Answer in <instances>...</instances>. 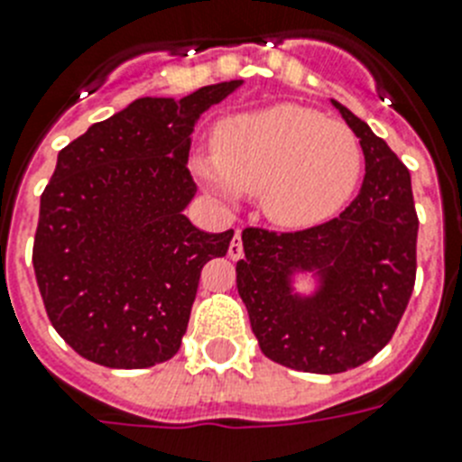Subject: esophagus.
Returning <instances> with one entry per match:
<instances>
[{"mask_svg":"<svg viewBox=\"0 0 462 462\" xmlns=\"http://www.w3.org/2000/svg\"><path fill=\"white\" fill-rule=\"evenodd\" d=\"M228 256H231L234 261L243 256V238H240V234H236L234 240H231V245H228Z\"/></svg>","mask_w":462,"mask_h":462,"instance_id":"obj_1","label":"esophagus"}]
</instances>
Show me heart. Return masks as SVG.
Listing matches in <instances>:
<instances>
[{
	"label": "heart",
	"instance_id": "obj_1",
	"mask_svg": "<svg viewBox=\"0 0 462 462\" xmlns=\"http://www.w3.org/2000/svg\"><path fill=\"white\" fill-rule=\"evenodd\" d=\"M361 171V145L349 126L293 104L222 122L215 159H196V173L212 191L224 199L261 194L266 217L287 228L333 217Z\"/></svg>",
	"mask_w": 462,
	"mask_h": 462
}]
</instances>
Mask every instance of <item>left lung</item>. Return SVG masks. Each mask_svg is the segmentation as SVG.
<instances>
[{
  "mask_svg": "<svg viewBox=\"0 0 462 462\" xmlns=\"http://www.w3.org/2000/svg\"><path fill=\"white\" fill-rule=\"evenodd\" d=\"M361 143L365 178L337 217L300 231H243L236 266L261 352L293 370L336 374L363 365L393 337L416 280L411 178L398 154L333 101ZM293 272H317L312 297L292 293Z\"/></svg>",
  "mask_w": 462,
  "mask_h": 462,
  "instance_id": "left-lung-1",
  "label": "left lung"
}]
</instances>
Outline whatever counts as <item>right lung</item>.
<instances>
[{"instance_id":"right-lung-1","label":"right lung","mask_w":462,"mask_h":462,"mask_svg":"<svg viewBox=\"0 0 462 462\" xmlns=\"http://www.w3.org/2000/svg\"><path fill=\"white\" fill-rule=\"evenodd\" d=\"M240 85L143 97L57 154L32 261L48 319L88 361L150 368L180 349L201 268L234 238V228L206 234L182 215L196 194L189 136Z\"/></svg>"}]
</instances>
